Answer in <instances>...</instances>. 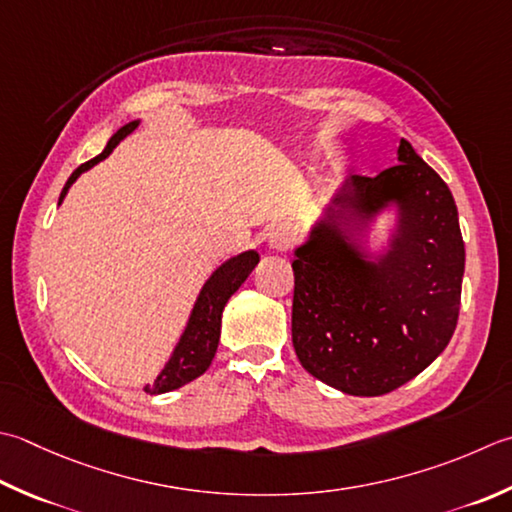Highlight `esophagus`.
I'll return each instance as SVG.
<instances>
[{
    "instance_id": "34e87169",
    "label": "esophagus",
    "mask_w": 512,
    "mask_h": 512,
    "mask_svg": "<svg viewBox=\"0 0 512 512\" xmlns=\"http://www.w3.org/2000/svg\"><path fill=\"white\" fill-rule=\"evenodd\" d=\"M297 242V233L293 226L288 224H279L273 230H270V237H268V246L277 250V253H284V250L293 248Z\"/></svg>"
}]
</instances>
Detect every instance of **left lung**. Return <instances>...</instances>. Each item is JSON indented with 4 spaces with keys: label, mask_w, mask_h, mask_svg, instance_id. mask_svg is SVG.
<instances>
[{
    "label": "left lung",
    "mask_w": 512,
    "mask_h": 512,
    "mask_svg": "<svg viewBox=\"0 0 512 512\" xmlns=\"http://www.w3.org/2000/svg\"><path fill=\"white\" fill-rule=\"evenodd\" d=\"M397 162L342 184L295 250L293 346L319 382L377 397L442 355L455 333L466 250L453 193L399 139ZM398 208L389 250L370 260L358 237Z\"/></svg>",
    "instance_id": "obj_1"
}]
</instances>
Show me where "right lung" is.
<instances>
[{
  "label": "right lung",
  "instance_id": "right-lung-1",
  "mask_svg": "<svg viewBox=\"0 0 512 512\" xmlns=\"http://www.w3.org/2000/svg\"><path fill=\"white\" fill-rule=\"evenodd\" d=\"M137 126H139V119L119 128L117 133L108 139V144L102 153L90 159V162L79 166L75 173L68 177L62 195H59V204L64 202L68 188L73 186L75 179L82 175L84 170L93 168L97 162L106 159L110 153H113V148L122 142L126 135L133 133ZM257 262H259L257 250H246L242 255L230 257L228 262H224L213 275L208 277V282L204 284L202 293H199L197 302L193 306V313H190L186 330L182 333V337H179V342L173 350V355H170L168 364L164 366L162 373L157 375L155 384H148L144 388L148 395H162V393H168V390L182 388L184 384L193 382V379L206 373V368L210 366V362H213V357L217 353L224 306L230 299V295H233L235 290L246 282V277L253 273Z\"/></svg>",
  "mask_w": 512,
  "mask_h": 512
}]
</instances>
